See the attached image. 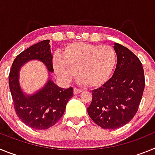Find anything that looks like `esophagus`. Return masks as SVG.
I'll return each mask as SVG.
<instances>
[{
  "label": "esophagus",
  "instance_id": "esophagus-1",
  "mask_svg": "<svg viewBox=\"0 0 155 155\" xmlns=\"http://www.w3.org/2000/svg\"><path fill=\"white\" fill-rule=\"evenodd\" d=\"M81 91H82V90L79 89V88H78V87H74V93L75 94H79V93H81Z\"/></svg>",
  "mask_w": 155,
  "mask_h": 155
}]
</instances>
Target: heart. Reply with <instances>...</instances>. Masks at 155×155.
Masks as SVG:
<instances>
[{
  "label": "heart",
  "instance_id": "heart-1",
  "mask_svg": "<svg viewBox=\"0 0 155 155\" xmlns=\"http://www.w3.org/2000/svg\"><path fill=\"white\" fill-rule=\"evenodd\" d=\"M116 54L113 48L86 42H74L64 46L62 55L56 53L53 66L57 74L70 81L78 74L89 87H99L107 81L116 65Z\"/></svg>",
  "mask_w": 155,
  "mask_h": 155
}]
</instances>
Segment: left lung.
Wrapping results in <instances>:
<instances>
[{
	"instance_id": "obj_1",
	"label": "left lung",
	"mask_w": 155,
	"mask_h": 155,
	"mask_svg": "<svg viewBox=\"0 0 155 155\" xmlns=\"http://www.w3.org/2000/svg\"><path fill=\"white\" fill-rule=\"evenodd\" d=\"M117 64L113 77L91 91L87 113L94 124L115 130L130 121L139 108L145 86L141 62L128 48L115 43Z\"/></svg>"
}]
</instances>
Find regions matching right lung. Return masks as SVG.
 Wrapping results in <instances>:
<instances>
[{"label": "right lung", "mask_w": 155, "mask_h": 155, "mask_svg": "<svg viewBox=\"0 0 155 155\" xmlns=\"http://www.w3.org/2000/svg\"><path fill=\"white\" fill-rule=\"evenodd\" d=\"M31 60H39L53 72V56L50 40L41 41L25 50L16 57L9 73V87L14 108L18 118L35 130H46L58 122L64 113L68 100L73 97V87L64 89L49 79L43 88L25 96L19 85L18 75L21 66Z\"/></svg>", "instance_id": "right-lung-1"}]
</instances>
